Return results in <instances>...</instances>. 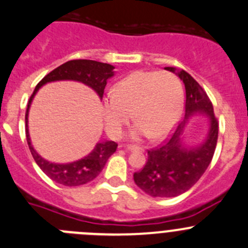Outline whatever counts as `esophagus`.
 Returning <instances> with one entry per match:
<instances>
[{
	"instance_id": "34e87169",
	"label": "esophagus",
	"mask_w": 248,
	"mask_h": 248,
	"mask_svg": "<svg viewBox=\"0 0 248 248\" xmlns=\"http://www.w3.org/2000/svg\"><path fill=\"white\" fill-rule=\"evenodd\" d=\"M127 149H128V151H131V152H133V151H138V152H142L143 151V148H142V147H138V146H131V144H129V146H127L126 147Z\"/></svg>"
}]
</instances>
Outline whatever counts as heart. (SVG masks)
I'll return each mask as SVG.
<instances>
[{
	"mask_svg": "<svg viewBox=\"0 0 248 248\" xmlns=\"http://www.w3.org/2000/svg\"><path fill=\"white\" fill-rule=\"evenodd\" d=\"M183 85L169 71H136L120 80L112 93L102 99L105 128L120 138L133 116L132 140L162 138L179 121L183 108ZM133 113L131 114L130 112Z\"/></svg>",
	"mask_w": 248,
	"mask_h": 248,
	"instance_id": "obj_1",
	"label": "heart"
}]
</instances>
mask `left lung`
Returning a JSON list of instances; mask_svg holds the SVG:
<instances>
[{
  "label": "left lung",
  "mask_w": 248,
  "mask_h": 248,
  "mask_svg": "<svg viewBox=\"0 0 248 248\" xmlns=\"http://www.w3.org/2000/svg\"><path fill=\"white\" fill-rule=\"evenodd\" d=\"M166 69L175 73L184 82L185 117L164 143L149 149L143 169L133 174L138 188L155 198H174L189 190L210 164L218 135L217 119L204 89L185 70L177 71L171 66ZM196 113L207 115L209 131L202 144L186 146L182 140L185 124Z\"/></svg>",
  "instance_id": "obj_1"
}]
</instances>
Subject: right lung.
<instances>
[{
  "mask_svg": "<svg viewBox=\"0 0 248 248\" xmlns=\"http://www.w3.org/2000/svg\"><path fill=\"white\" fill-rule=\"evenodd\" d=\"M113 69H115V66L110 65V64L100 63V62H95V60H69L53 71H50L48 75H46L39 81V84L35 86L34 91H33L30 101H28L26 111L27 143H28L31 153H32L38 167L50 179L59 183V184L65 185V186H79V185H84L95 179L101 173L108 158L116 152L117 143L113 140L99 142L95 146V148L91 151V153H89L86 157L81 158V159L75 160V162L65 163V164L48 162L38 155L35 149L33 148L32 143H31L30 132H28V111H30L33 97L37 93V91L42 86L46 85V82L73 80V81H79L88 85L89 88L96 91L100 99H102L105 86L108 84V79H110L115 74Z\"/></svg>",
  "mask_w": 248,
  "mask_h": 248,
  "instance_id": "1",
  "label": "right lung"
}]
</instances>
